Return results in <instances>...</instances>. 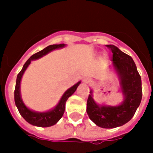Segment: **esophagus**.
Wrapping results in <instances>:
<instances>
[{"label": "esophagus", "instance_id": "1", "mask_svg": "<svg viewBox=\"0 0 153 153\" xmlns=\"http://www.w3.org/2000/svg\"><path fill=\"white\" fill-rule=\"evenodd\" d=\"M84 82H85V84H89L91 83V79H89V78H85V79H84Z\"/></svg>", "mask_w": 153, "mask_h": 153}]
</instances>
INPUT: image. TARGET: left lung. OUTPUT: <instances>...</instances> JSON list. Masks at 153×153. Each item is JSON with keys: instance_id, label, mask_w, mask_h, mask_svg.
<instances>
[{"instance_id": "obj_1", "label": "left lung", "mask_w": 153, "mask_h": 153, "mask_svg": "<svg viewBox=\"0 0 153 153\" xmlns=\"http://www.w3.org/2000/svg\"><path fill=\"white\" fill-rule=\"evenodd\" d=\"M106 47L112 53V60L119 75L125 100L118 106H100L94 102L91 91L87 101V113L97 126L114 128L126 124L134 115L142 99V83L131 56L114 45Z\"/></svg>"}]
</instances>
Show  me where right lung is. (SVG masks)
<instances>
[{
	"mask_svg": "<svg viewBox=\"0 0 153 153\" xmlns=\"http://www.w3.org/2000/svg\"><path fill=\"white\" fill-rule=\"evenodd\" d=\"M64 46H65L64 44H53V45H50V46L47 47L44 49H43L42 51L33 54L25 62L23 67H22V70H21L19 73L18 74V75H17L15 91H14V100H15L16 105L17 109H18L20 115H22V118L26 122H28L31 125L38 127H44V128L52 126V125H55L62 118V115H63L64 112H65V102H66L68 98L70 96H72V94L75 93L77 88H78V85L81 83V81H79L76 85H75L71 88L67 90L65 92V94L62 95V98H61L60 101H59V104L56 105V107H55L53 110L48 111L47 112H35L30 110V109H28L24 105L23 102H22V99H21L20 90H19L21 78H22V75H23L24 72L25 71L27 67L31 63V61L33 60V59H38V58L43 56H44L45 54L51 52L53 50L57 49V48H63Z\"/></svg>",
	"mask_w": 153,
	"mask_h": 153,
	"instance_id": "obj_1",
	"label": "right lung"
}]
</instances>
